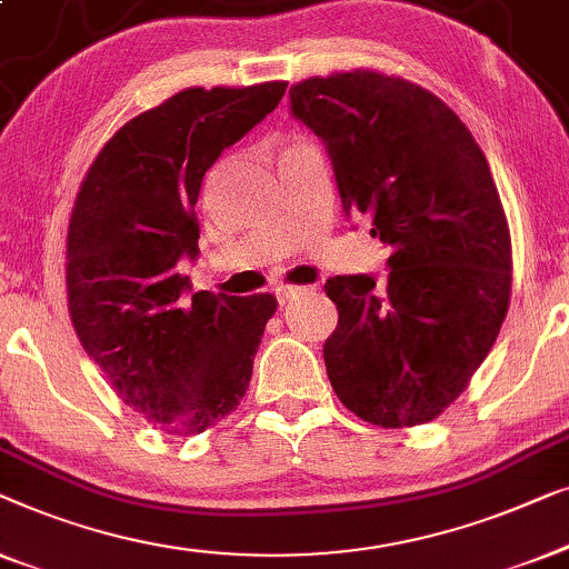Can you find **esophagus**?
I'll list each match as a JSON object with an SVG mask.
<instances>
[{"mask_svg":"<svg viewBox=\"0 0 569 569\" xmlns=\"http://www.w3.org/2000/svg\"><path fill=\"white\" fill-rule=\"evenodd\" d=\"M303 293H309V288H303V286H281L276 291L278 301H281V303H291V301H296Z\"/></svg>","mask_w":569,"mask_h":569,"instance_id":"obj_1","label":"esophagus"}]
</instances>
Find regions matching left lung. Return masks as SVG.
Wrapping results in <instances>:
<instances>
[{"label":"left lung","mask_w":569,"mask_h":569,"mask_svg":"<svg viewBox=\"0 0 569 569\" xmlns=\"http://www.w3.org/2000/svg\"><path fill=\"white\" fill-rule=\"evenodd\" d=\"M291 113L325 141L346 213L391 247L389 278L335 276L325 342L335 395L381 428L438 418L498 340L510 229L490 164L433 92L371 69L293 84Z\"/></svg>","instance_id":"left-lung-1"}]
</instances>
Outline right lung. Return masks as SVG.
Instances as JSON below:
<instances>
[{
  "mask_svg": "<svg viewBox=\"0 0 569 569\" xmlns=\"http://www.w3.org/2000/svg\"><path fill=\"white\" fill-rule=\"evenodd\" d=\"M286 82L188 87L118 128L79 186L67 234L69 315L116 395L172 436L237 410L252 379L270 293H188L196 203L221 151L273 113Z\"/></svg>",
  "mask_w": 569,
  "mask_h": 569,
  "instance_id": "1",
  "label": "right lung"
}]
</instances>
